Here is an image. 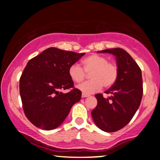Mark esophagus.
<instances>
[{"label":"esophagus","mask_w":160,"mask_h":160,"mask_svg":"<svg viewBox=\"0 0 160 160\" xmlns=\"http://www.w3.org/2000/svg\"><path fill=\"white\" fill-rule=\"evenodd\" d=\"M89 95L88 94H85V93H82V98H86V97H89Z\"/></svg>","instance_id":"1"}]
</instances>
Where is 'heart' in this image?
<instances>
[{
    "instance_id": "obj_1",
    "label": "heart",
    "mask_w": 160,
    "mask_h": 160,
    "mask_svg": "<svg viewBox=\"0 0 160 160\" xmlns=\"http://www.w3.org/2000/svg\"><path fill=\"white\" fill-rule=\"evenodd\" d=\"M84 70L78 64L70 66L68 74L73 81L79 83L89 74L92 80L78 86V89L85 94H92L100 90L102 86L110 87L116 82L118 76V68L113 62H108L106 57L93 54L82 60ZM85 71L84 72V71Z\"/></svg>"
}]
</instances>
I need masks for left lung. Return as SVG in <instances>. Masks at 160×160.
<instances>
[{"label":"left lung","mask_w":160,"mask_h":160,"mask_svg":"<svg viewBox=\"0 0 160 160\" xmlns=\"http://www.w3.org/2000/svg\"><path fill=\"white\" fill-rule=\"evenodd\" d=\"M98 52L111 53L116 57L118 76L105 93L95 95L98 104L92 111V117L102 131L113 132L126 126L140 106L143 95L141 71L128 53L120 48L107 49Z\"/></svg>","instance_id":"left-lung-1"}]
</instances>
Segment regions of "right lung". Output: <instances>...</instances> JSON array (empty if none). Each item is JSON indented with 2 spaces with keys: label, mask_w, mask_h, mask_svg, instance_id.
I'll use <instances>...</instances> for the list:
<instances>
[{
  "label": "right lung",
  "mask_w": 160,
  "mask_h": 160,
  "mask_svg": "<svg viewBox=\"0 0 160 160\" xmlns=\"http://www.w3.org/2000/svg\"><path fill=\"white\" fill-rule=\"evenodd\" d=\"M85 53L49 47L28 62L19 80L25 114L37 127L52 130L61 125L81 98L68 74L70 66ZM72 88L68 93L61 92Z\"/></svg>",
  "instance_id": "obj_1"
}]
</instances>
